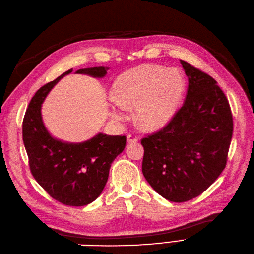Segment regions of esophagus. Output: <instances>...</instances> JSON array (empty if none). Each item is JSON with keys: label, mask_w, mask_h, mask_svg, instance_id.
I'll return each mask as SVG.
<instances>
[{"label": "esophagus", "mask_w": 254, "mask_h": 254, "mask_svg": "<svg viewBox=\"0 0 254 254\" xmlns=\"http://www.w3.org/2000/svg\"><path fill=\"white\" fill-rule=\"evenodd\" d=\"M127 139V142H131V143H135L138 141V137L134 134H128Z\"/></svg>", "instance_id": "obj_1"}]
</instances>
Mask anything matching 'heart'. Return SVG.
Listing matches in <instances>:
<instances>
[{
    "label": "heart",
    "mask_w": 254,
    "mask_h": 254,
    "mask_svg": "<svg viewBox=\"0 0 254 254\" xmlns=\"http://www.w3.org/2000/svg\"><path fill=\"white\" fill-rule=\"evenodd\" d=\"M185 86V76L179 69L148 64L138 66L120 74L114 82L111 114L117 120L125 119L126 109L135 107V116L142 127L159 128L178 111Z\"/></svg>",
    "instance_id": "1"
}]
</instances>
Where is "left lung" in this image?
Instances as JSON below:
<instances>
[{
    "label": "left lung",
    "instance_id": "obj_1",
    "mask_svg": "<svg viewBox=\"0 0 254 254\" xmlns=\"http://www.w3.org/2000/svg\"><path fill=\"white\" fill-rule=\"evenodd\" d=\"M181 63L189 81L183 106L166 126L141 140L143 175L173 202L193 199L218 179L234 130L228 101L217 82L190 63Z\"/></svg>",
    "mask_w": 254,
    "mask_h": 254
}]
</instances>
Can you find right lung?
I'll return each mask as SVG.
<instances>
[{
  "label": "right lung",
  "mask_w": 254,
  "mask_h": 254,
  "mask_svg": "<svg viewBox=\"0 0 254 254\" xmlns=\"http://www.w3.org/2000/svg\"><path fill=\"white\" fill-rule=\"evenodd\" d=\"M107 69L91 67L76 73L103 78ZM56 80L43 85L32 97L23 121V140L32 175L47 193L57 201L70 206L92 202L103 192L111 164L126 147V136L97 134L82 143H66L53 138L41 118V104Z\"/></svg>",
  "instance_id": "obj_1"
}]
</instances>
